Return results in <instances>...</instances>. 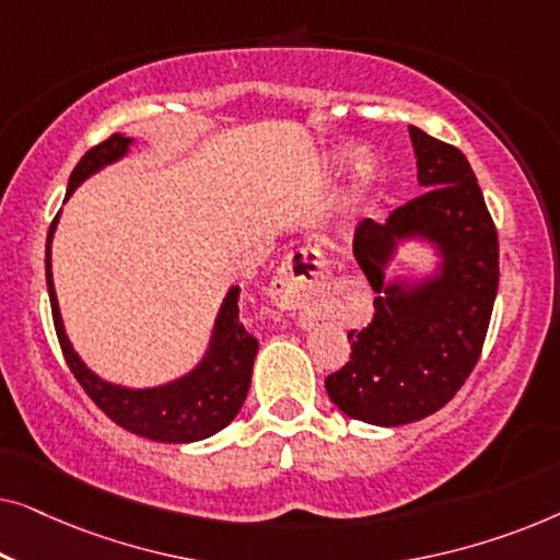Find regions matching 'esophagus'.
Wrapping results in <instances>:
<instances>
[{
    "label": "esophagus",
    "mask_w": 560,
    "mask_h": 560,
    "mask_svg": "<svg viewBox=\"0 0 560 560\" xmlns=\"http://www.w3.org/2000/svg\"><path fill=\"white\" fill-rule=\"evenodd\" d=\"M326 275V259L318 249H298L275 272L267 295L282 311H308L324 290Z\"/></svg>",
    "instance_id": "34e87169"
}]
</instances>
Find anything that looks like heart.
I'll list each match as a JSON object with an SVG mask.
<instances>
[{"mask_svg": "<svg viewBox=\"0 0 560 560\" xmlns=\"http://www.w3.org/2000/svg\"><path fill=\"white\" fill-rule=\"evenodd\" d=\"M351 165L349 173V196L354 203H364L377 194L382 183V160L377 152L359 150L354 144L336 148L326 155V167L331 173H341Z\"/></svg>", "mask_w": 560, "mask_h": 560, "instance_id": "b5f03b06", "label": "heart"}]
</instances>
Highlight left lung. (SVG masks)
<instances>
[{"instance_id": "left-lung-1", "label": "left lung", "mask_w": 560, "mask_h": 560, "mask_svg": "<svg viewBox=\"0 0 560 560\" xmlns=\"http://www.w3.org/2000/svg\"><path fill=\"white\" fill-rule=\"evenodd\" d=\"M408 129L423 194L385 224H359L354 255L380 293L377 313L349 334V362L326 377L343 416L382 428L416 423L458 393L479 359L500 282L497 229L469 160L420 127ZM408 243L432 262L389 276Z\"/></svg>"}]
</instances>
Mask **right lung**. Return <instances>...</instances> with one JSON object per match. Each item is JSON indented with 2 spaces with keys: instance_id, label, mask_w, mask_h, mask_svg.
Listing matches in <instances>:
<instances>
[{
  "instance_id": "right-lung-1",
  "label": "right lung",
  "mask_w": 560,
  "mask_h": 560,
  "mask_svg": "<svg viewBox=\"0 0 560 560\" xmlns=\"http://www.w3.org/2000/svg\"><path fill=\"white\" fill-rule=\"evenodd\" d=\"M135 144L137 137L117 132L109 140L91 148L68 178L66 201L83 180L127 158ZM58 219L60 211L50 224L48 244H45V278H48L50 308L66 362L91 400L125 431L160 443L203 441L232 423L249 393L252 366H255L257 357V339L247 334V328L240 320V285L226 290L217 318H213L209 343H206V351L194 370L155 387H129L109 382L83 362L66 334L56 282H52V236H56Z\"/></svg>"
}]
</instances>
